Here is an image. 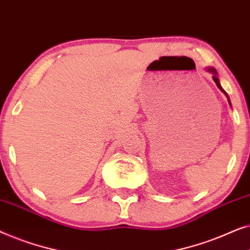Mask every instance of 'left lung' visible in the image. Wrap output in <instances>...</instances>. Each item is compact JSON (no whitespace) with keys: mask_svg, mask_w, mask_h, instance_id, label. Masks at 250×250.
<instances>
[{"mask_svg":"<svg viewBox=\"0 0 250 250\" xmlns=\"http://www.w3.org/2000/svg\"><path fill=\"white\" fill-rule=\"evenodd\" d=\"M208 70H209V71H211V73H213L214 74V76H213V80H214V82H215V83H216V85H217V87L218 88H220V90L222 91V92H223V93L225 94V95H227V97H228V94L227 93H225V91L223 90V88H222V86H221V84H220V81H218V78L216 77V70H215L214 69V68H209V69H208ZM228 99H229V97H228ZM229 104H230V100H229Z\"/></svg>","mask_w":250,"mask_h":250,"instance_id":"8db88e82","label":"left lung"}]
</instances>
